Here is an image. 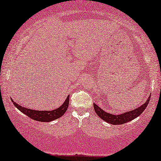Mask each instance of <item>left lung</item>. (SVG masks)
Masks as SVG:
<instances>
[{
    "mask_svg": "<svg viewBox=\"0 0 161 161\" xmlns=\"http://www.w3.org/2000/svg\"><path fill=\"white\" fill-rule=\"evenodd\" d=\"M150 97L151 95H149L148 100L146 101H145L142 105L139 106V107L136 108L135 109L130 110L129 112H124V113L119 114V115H113V114L106 112L95 103H94V111H95V112L97 114V115L99 116L100 119L106 121V122L114 125H123V124L127 123L129 121H132V120L136 119V118L140 115L143 112V111L146 109L147 106H148L149 100H150Z\"/></svg>",
    "mask_w": 161,
    "mask_h": 161,
    "instance_id": "obj_1",
    "label": "left lung"
}]
</instances>
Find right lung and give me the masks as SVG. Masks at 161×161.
Here are the masks:
<instances>
[{
	"label": "right lung",
	"mask_w": 161,
	"mask_h": 161,
	"mask_svg": "<svg viewBox=\"0 0 161 161\" xmlns=\"http://www.w3.org/2000/svg\"><path fill=\"white\" fill-rule=\"evenodd\" d=\"M11 100H12L13 103L14 104V106L19 111H21L25 115L28 116L31 119L37 121H42V122H49V121L59 119L65 113V112L67 111V108L69 106V96H67L66 100L60 107L56 109L52 110V111H39V110L28 109V108L23 107L17 103L13 101L12 98H11Z\"/></svg>",
	"instance_id": "add662e5"
}]
</instances>
